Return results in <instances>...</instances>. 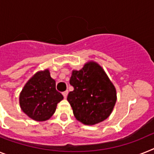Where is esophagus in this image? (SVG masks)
Listing matches in <instances>:
<instances>
[{
    "instance_id": "esophagus-1",
    "label": "esophagus",
    "mask_w": 154,
    "mask_h": 154,
    "mask_svg": "<svg viewBox=\"0 0 154 154\" xmlns=\"http://www.w3.org/2000/svg\"><path fill=\"white\" fill-rule=\"evenodd\" d=\"M67 94H68V91H66L63 92V95L64 98H66L67 97Z\"/></svg>"
}]
</instances>
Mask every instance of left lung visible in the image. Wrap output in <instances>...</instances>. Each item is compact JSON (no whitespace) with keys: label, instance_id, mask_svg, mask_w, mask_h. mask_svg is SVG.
I'll use <instances>...</instances> for the list:
<instances>
[{"label":"left lung","instance_id":"obj_1","mask_svg":"<svg viewBox=\"0 0 154 154\" xmlns=\"http://www.w3.org/2000/svg\"><path fill=\"white\" fill-rule=\"evenodd\" d=\"M69 84L73 91L67 101L76 119L93 125L109 118L117 100L116 89L99 64L89 61L80 70L73 69Z\"/></svg>","mask_w":154,"mask_h":154}]
</instances>
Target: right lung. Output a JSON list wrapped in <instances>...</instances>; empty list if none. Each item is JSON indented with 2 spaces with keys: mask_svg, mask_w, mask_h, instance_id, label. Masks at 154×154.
Segmentation results:
<instances>
[{
  "mask_svg": "<svg viewBox=\"0 0 154 154\" xmlns=\"http://www.w3.org/2000/svg\"><path fill=\"white\" fill-rule=\"evenodd\" d=\"M63 96L56 90V81L48 69L35 73L25 84L19 95L21 109L30 119L48 120L54 114Z\"/></svg>",
  "mask_w": 154,
  "mask_h": 154,
  "instance_id": "right-lung-1",
  "label": "right lung"
}]
</instances>
